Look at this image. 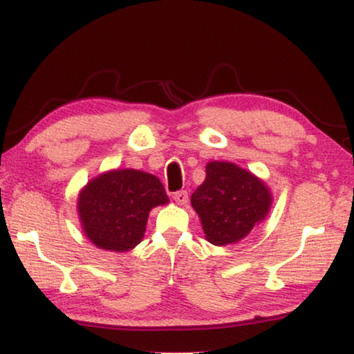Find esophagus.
I'll use <instances>...</instances> for the list:
<instances>
[{
  "instance_id": "1",
  "label": "esophagus",
  "mask_w": 354,
  "mask_h": 354,
  "mask_svg": "<svg viewBox=\"0 0 354 354\" xmlns=\"http://www.w3.org/2000/svg\"><path fill=\"white\" fill-rule=\"evenodd\" d=\"M174 201H176L177 204L185 205V204L188 203V193L185 192V189H182V192H177V193H174Z\"/></svg>"
}]
</instances>
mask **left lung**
Returning <instances> with one entry per match:
<instances>
[{"label": "left lung", "mask_w": 354, "mask_h": 354, "mask_svg": "<svg viewBox=\"0 0 354 354\" xmlns=\"http://www.w3.org/2000/svg\"><path fill=\"white\" fill-rule=\"evenodd\" d=\"M272 193L268 183L231 161H210L205 180L192 194L205 239L216 247L237 243L266 220Z\"/></svg>", "instance_id": "8db88e82"}]
</instances>
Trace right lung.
Returning a JSON list of instances; mask_svg holds the SVG:
<instances>
[{
    "mask_svg": "<svg viewBox=\"0 0 354 354\" xmlns=\"http://www.w3.org/2000/svg\"><path fill=\"white\" fill-rule=\"evenodd\" d=\"M169 203L153 174L138 169L102 172L80 189L77 214L91 243L109 252H129L142 242L153 207Z\"/></svg>",
    "mask_w": 354,
    "mask_h": 354,
    "instance_id": "add662e5",
    "label": "right lung"
}]
</instances>
